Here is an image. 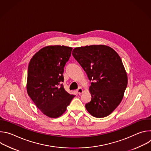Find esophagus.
Masks as SVG:
<instances>
[{
  "label": "esophagus",
  "mask_w": 151,
  "mask_h": 151,
  "mask_svg": "<svg viewBox=\"0 0 151 151\" xmlns=\"http://www.w3.org/2000/svg\"><path fill=\"white\" fill-rule=\"evenodd\" d=\"M76 91H77V93H78V94H82L83 93V88H81V87H79V88H78V90H76Z\"/></svg>",
  "instance_id": "1"
}]
</instances>
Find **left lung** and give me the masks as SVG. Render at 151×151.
Instances as JSON below:
<instances>
[{
	"mask_svg": "<svg viewBox=\"0 0 151 151\" xmlns=\"http://www.w3.org/2000/svg\"><path fill=\"white\" fill-rule=\"evenodd\" d=\"M72 55L79 63L91 82L89 91L91 101L86 109L96 118L109 115L121 102L128 78L118 53L104 45L76 47Z\"/></svg>",
	"mask_w": 151,
	"mask_h": 151,
	"instance_id": "obj_1",
	"label": "left lung"
}]
</instances>
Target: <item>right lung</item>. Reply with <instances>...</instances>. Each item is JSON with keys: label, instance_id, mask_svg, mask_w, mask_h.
<instances>
[{"label": "right lung", "instance_id": "1", "mask_svg": "<svg viewBox=\"0 0 151 151\" xmlns=\"http://www.w3.org/2000/svg\"><path fill=\"white\" fill-rule=\"evenodd\" d=\"M72 47L48 45L41 48L31 58L27 79V92L37 108L46 116L62 115L75 97L61 83L64 67L69 60Z\"/></svg>", "mask_w": 151, "mask_h": 151}]
</instances>
